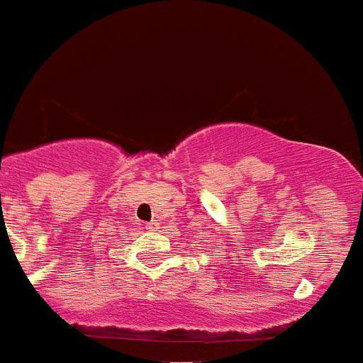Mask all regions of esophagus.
<instances>
[{
  "label": "esophagus",
  "mask_w": 363,
  "mask_h": 363,
  "mask_svg": "<svg viewBox=\"0 0 363 363\" xmlns=\"http://www.w3.org/2000/svg\"><path fill=\"white\" fill-rule=\"evenodd\" d=\"M157 226H160V223H157V220H150V223L146 224V228L148 230H154V228H157Z\"/></svg>",
  "instance_id": "esophagus-1"
}]
</instances>
